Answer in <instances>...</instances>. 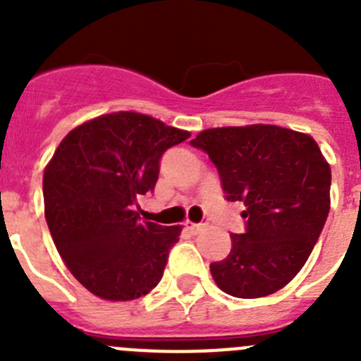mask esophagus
<instances>
[{"label":"esophagus","mask_w":361,"mask_h":361,"mask_svg":"<svg viewBox=\"0 0 361 361\" xmlns=\"http://www.w3.org/2000/svg\"><path fill=\"white\" fill-rule=\"evenodd\" d=\"M184 226H186L188 231H191V233H199V231H202L204 228H206V224H204V222H199V224H195V222H190V220H188Z\"/></svg>","instance_id":"34e87169"}]
</instances>
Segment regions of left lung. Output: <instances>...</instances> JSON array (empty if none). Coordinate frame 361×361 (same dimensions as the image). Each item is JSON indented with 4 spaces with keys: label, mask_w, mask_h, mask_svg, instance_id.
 Masks as SVG:
<instances>
[{
    "label": "left lung",
    "mask_w": 361,
    "mask_h": 361,
    "mask_svg": "<svg viewBox=\"0 0 361 361\" xmlns=\"http://www.w3.org/2000/svg\"><path fill=\"white\" fill-rule=\"evenodd\" d=\"M191 146L208 153L226 200L244 202L245 231L209 266L215 283L237 298L288 286L307 262L331 208V168L311 135L275 124L200 132Z\"/></svg>",
    "instance_id": "8db88e82"
}]
</instances>
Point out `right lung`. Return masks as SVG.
Listing matches in <instances>:
<instances>
[{"label": "right lung", "instance_id": "add662e5", "mask_svg": "<svg viewBox=\"0 0 361 361\" xmlns=\"http://www.w3.org/2000/svg\"><path fill=\"white\" fill-rule=\"evenodd\" d=\"M190 132L135 111L86 121L57 146L43 175L44 216L63 262L92 295L126 302L162 279L180 226L141 222L162 153Z\"/></svg>", "mask_w": 361, "mask_h": 361}]
</instances>
